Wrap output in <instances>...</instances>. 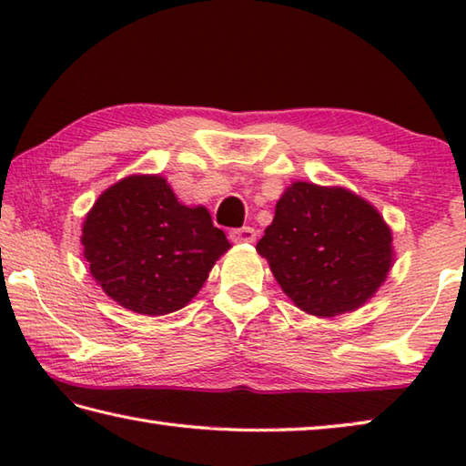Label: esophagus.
<instances>
[{
    "label": "esophagus",
    "mask_w": 466,
    "mask_h": 466,
    "mask_svg": "<svg viewBox=\"0 0 466 466\" xmlns=\"http://www.w3.org/2000/svg\"><path fill=\"white\" fill-rule=\"evenodd\" d=\"M255 238H257V232H255V228H250V226L234 228V230H230L232 242H255Z\"/></svg>",
    "instance_id": "esophagus-1"
}]
</instances>
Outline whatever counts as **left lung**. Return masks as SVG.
<instances>
[{
    "mask_svg": "<svg viewBox=\"0 0 466 466\" xmlns=\"http://www.w3.org/2000/svg\"><path fill=\"white\" fill-rule=\"evenodd\" d=\"M298 309L335 317L366 304L392 267V234L374 205L341 187L294 183L257 242Z\"/></svg>",
    "mask_w": 466,
    "mask_h": 466,
    "instance_id": "1",
    "label": "left lung"
}]
</instances>
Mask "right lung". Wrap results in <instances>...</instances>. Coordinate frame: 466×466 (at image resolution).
I'll return each mask as SVG.
<instances>
[{"mask_svg": "<svg viewBox=\"0 0 466 466\" xmlns=\"http://www.w3.org/2000/svg\"><path fill=\"white\" fill-rule=\"evenodd\" d=\"M92 278L123 309L180 310L230 248L205 208L178 203L167 178L133 175L98 197L82 228Z\"/></svg>", "mask_w": 466, "mask_h": 466, "instance_id": "add662e5", "label": "right lung"}]
</instances>
